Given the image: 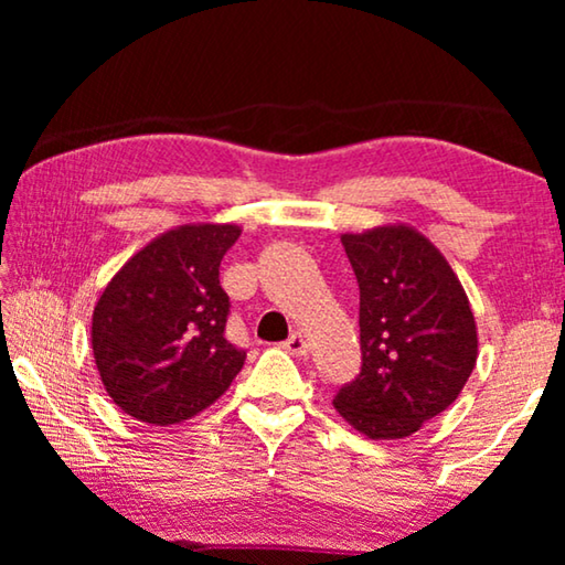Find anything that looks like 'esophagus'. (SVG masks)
Returning <instances> with one entry per match:
<instances>
[{"label": "esophagus", "instance_id": "1", "mask_svg": "<svg viewBox=\"0 0 565 565\" xmlns=\"http://www.w3.org/2000/svg\"><path fill=\"white\" fill-rule=\"evenodd\" d=\"M285 350H288L290 354H296V358H303V354H308V339L300 334V331H292V334L285 339Z\"/></svg>", "mask_w": 565, "mask_h": 565}]
</instances>
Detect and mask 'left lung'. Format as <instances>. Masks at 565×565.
Listing matches in <instances>:
<instances>
[{
    "label": "left lung",
    "mask_w": 565,
    "mask_h": 565,
    "mask_svg": "<svg viewBox=\"0 0 565 565\" xmlns=\"http://www.w3.org/2000/svg\"><path fill=\"white\" fill-rule=\"evenodd\" d=\"M360 285L362 370L339 416L370 439H404L443 414L478 360L468 296L443 252L406 223L342 234Z\"/></svg>",
    "instance_id": "left-lung-1"
}]
</instances>
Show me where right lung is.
Listing matches in <instances>:
<instances>
[{
  "mask_svg": "<svg viewBox=\"0 0 565 565\" xmlns=\"http://www.w3.org/2000/svg\"><path fill=\"white\" fill-rule=\"evenodd\" d=\"M236 223H184L138 249L99 296L92 352L107 396L138 422L169 427L215 404L244 367L228 342L223 254Z\"/></svg>",
  "mask_w": 565,
  "mask_h": 565,
  "instance_id": "1",
  "label": "right lung"
}]
</instances>
